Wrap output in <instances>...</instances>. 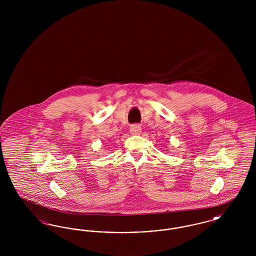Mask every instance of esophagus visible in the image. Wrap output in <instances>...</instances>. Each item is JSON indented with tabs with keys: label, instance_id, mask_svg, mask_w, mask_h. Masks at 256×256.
Here are the masks:
<instances>
[{
	"label": "esophagus",
	"instance_id": "1",
	"mask_svg": "<svg viewBox=\"0 0 256 256\" xmlns=\"http://www.w3.org/2000/svg\"><path fill=\"white\" fill-rule=\"evenodd\" d=\"M130 134L136 135V134H140V132H142V128L139 124H132V126H130Z\"/></svg>",
	"mask_w": 256,
	"mask_h": 256
}]
</instances>
